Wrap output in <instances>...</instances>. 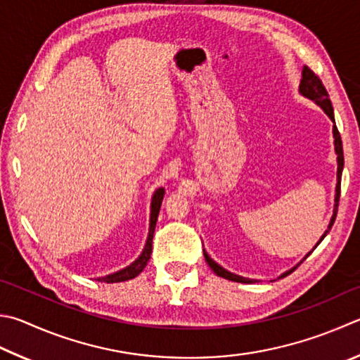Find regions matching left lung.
I'll return each instance as SVG.
<instances>
[{"label": "left lung", "instance_id": "obj_1", "mask_svg": "<svg viewBox=\"0 0 360 360\" xmlns=\"http://www.w3.org/2000/svg\"><path fill=\"white\" fill-rule=\"evenodd\" d=\"M299 93L302 94L304 97H307V99H310V101L315 102L318 107H321L323 112L329 116V120H330L332 122H334V127H332V134H334V146H335V154H337V186H335L334 214H332V217H330V221H329V225H328V230L324 231V234H323L321 238H319L316 245L313 247V250H315V248L319 245V243H321V240H323L326 236H328V233L330 231V228H332V225H334L335 217H337V207H338V200H340V184H342V172H343V165H345V160H343V146H342V139H340V134H338L337 126H335L334 108H332V103H330L328 91H326V88L323 86V83H321V80H319V77H316L315 74H313V70H310L307 66H304V69H302V78H300V83H299ZM202 253H205V259H206V263L209 264V267H211V269H212L215 274H217L219 277H224V278H226V280H231V282H238V283H255V282H258V280H255V278H247V277H243V276H238V274H233V272H230V271H226L225 267H221L220 264L215 263V261H214L211 257H209L205 248H202ZM310 253H311V252L307 253L305 257H304V259H305L307 257H309ZM304 259H302V261H304ZM302 261H300V263H302ZM300 263H297L296 266L291 267L290 271L280 274L278 278L288 276V274H291L294 269H296V267H297Z\"/></svg>", "mask_w": 360, "mask_h": 360}]
</instances>
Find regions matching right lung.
Here are the masks:
<instances>
[{"instance_id": "1", "label": "right lung", "mask_w": 360, "mask_h": 360, "mask_svg": "<svg viewBox=\"0 0 360 360\" xmlns=\"http://www.w3.org/2000/svg\"><path fill=\"white\" fill-rule=\"evenodd\" d=\"M163 195H165V188L159 187L155 188L151 198V214H149V233L146 238V244L143 252L140 253V257L136 258L134 263H130L129 266L124 267V269L116 271L113 274H108V276L99 277L97 280L103 283H120V282H126V280L135 278L139 274L145 269L149 258H151L153 253V238H154V230H155V224H158V217H159V211H160V205L163 200Z\"/></svg>"}]
</instances>
